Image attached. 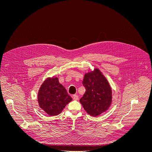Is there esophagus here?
<instances>
[{
  "label": "esophagus",
  "mask_w": 152,
  "mask_h": 152,
  "mask_svg": "<svg viewBox=\"0 0 152 152\" xmlns=\"http://www.w3.org/2000/svg\"><path fill=\"white\" fill-rule=\"evenodd\" d=\"M73 99L74 100H78V99H79V96H78L76 94H74L73 96Z\"/></svg>",
  "instance_id": "1"
}]
</instances>
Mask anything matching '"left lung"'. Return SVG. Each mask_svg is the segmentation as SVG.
<instances>
[{"label":"left lung","instance_id":"obj_1","mask_svg":"<svg viewBox=\"0 0 152 152\" xmlns=\"http://www.w3.org/2000/svg\"><path fill=\"white\" fill-rule=\"evenodd\" d=\"M82 84L86 92L80 102L86 112L96 117L107 111L112 103V89L99 69L86 73Z\"/></svg>","mask_w":152,"mask_h":152}]
</instances>
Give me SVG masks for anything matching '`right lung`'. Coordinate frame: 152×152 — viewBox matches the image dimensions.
Listing matches in <instances>:
<instances>
[{"label":"right lung","mask_w":152,"mask_h":152,"mask_svg":"<svg viewBox=\"0 0 152 152\" xmlns=\"http://www.w3.org/2000/svg\"><path fill=\"white\" fill-rule=\"evenodd\" d=\"M72 100L66 89L59 84L57 77L45 79L39 91V107L50 116L60 113Z\"/></svg>","instance_id":"add662e5"}]
</instances>
